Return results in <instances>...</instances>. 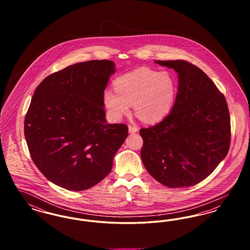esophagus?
<instances>
[{
  "instance_id": "1",
  "label": "esophagus",
  "mask_w": 250,
  "mask_h": 250,
  "mask_svg": "<svg viewBox=\"0 0 250 250\" xmlns=\"http://www.w3.org/2000/svg\"><path fill=\"white\" fill-rule=\"evenodd\" d=\"M138 130H139V128L136 126V125H128V131H129V133H136V132H138Z\"/></svg>"
}]
</instances>
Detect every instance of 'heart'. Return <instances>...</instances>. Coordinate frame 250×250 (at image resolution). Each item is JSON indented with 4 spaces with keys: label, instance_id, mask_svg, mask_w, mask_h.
<instances>
[{
    "label": "heart",
    "instance_id": "b5f03b06",
    "mask_svg": "<svg viewBox=\"0 0 250 250\" xmlns=\"http://www.w3.org/2000/svg\"><path fill=\"white\" fill-rule=\"evenodd\" d=\"M114 90H106L104 104L112 119L128 114L131 104L139 118L155 123L163 119L172 107L176 83L168 72L141 67L114 81Z\"/></svg>",
    "mask_w": 250,
    "mask_h": 250
}]
</instances>
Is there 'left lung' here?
Segmentation results:
<instances>
[{
    "instance_id": "left-lung-1",
    "label": "left lung",
    "mask_w": 250,
    "mask_h": 250,
    "mask_svg": "<svg viewBox=\"0 0 250 250\" xmlns=\"http://www.w3.org/2000/svg\"><path fill=\"white\" fill-rule=\"evenodd\" d=\"M178 74V93L169 114L142 128L141 156L147 171L171 188L192 187L225 158L230 117L225 96L198 66L184 60L155 61Z\"/></svg>"
}]
</instances>
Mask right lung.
I'll return each instance as SVG.
<instances>
[{
	"label": "right lung",
	"instance_id": "obj_1",
	"mask_svg": "<svg viewBox=\"0 0 250 250\" xmlns=\"http://www.w3.org/2000/svg\"><path fill=\"white\" fill-rule=\"evenodd\" d=\"M115 64L92 60L69 65L37 86L24 120L31 157L48 181L71 191L107 176L128 135L125 124H107L103 95Z\"/></svg>",
	"mask_w": 250,
	"mask_h": 250
}]
</instances>
